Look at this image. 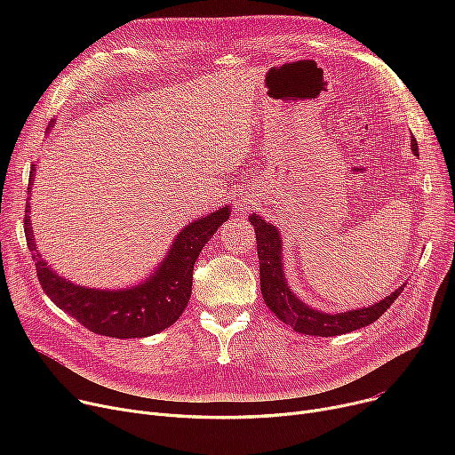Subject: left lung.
I'll use <instances>...</instances> for the list:
<instances>
[{
	"instance_id": "8db88e82",
	"label": "left lung",
	"mask_w": 455,
	"mask_h": 455,
	"mask_svg": "<svg viewBox=\"0 0 455 455\" xmlns=\"http://www.w3.org/2000/svg\"><path fill=\"white\" fill-rule=\"evenodd\" d=\"M411 143H413V153L419 155L417 140L413 138ZM249 221L254 225V230H256L261 295H264V300L269 306L271 312L299 333H306V336H314V338L315 336L331 338V336H339V333L354 331L362 326H369L371 323L378 321L381 315H384V312H387L389 306L400 297V293L405 288V283L400 285L395 293H391L384 300L372 304L371 307H360V309H354V312L333 314V315L317 312V309H312L306 304H302L291 293L288 283H285L283 271H282V258H280L282 242H280L278 230L271 223H266L256 213L251 215Z\"/></svg>"
}]
</instances>
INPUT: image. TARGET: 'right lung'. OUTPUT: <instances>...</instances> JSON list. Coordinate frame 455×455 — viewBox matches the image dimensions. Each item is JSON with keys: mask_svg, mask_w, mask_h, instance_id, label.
I'll list each match as a JSON object with an SVG mask.
<instances>
[{"mask_svg": "<svg viewBox=\"0 0 455 455\" xmlns=\"http://www.w3.org/2000/svg\"><path fill=\"white\" fill-rule=\"evenodd\" d=\"M29 177H33V170ZM28 210L29 206H26L23 227H26L28 247L33 251L42 290L84 328L117 339L153 336L170 328L182 315L191 297L196 259L204 243L230 215V208L225 206L199 221L189 223L177 235L170 254L146 283L124 291H101L71 283L44 264L38 258L40 254H36Z\"/></svg>", "mask_w": 455, "mask_h": 455, "instance_id": "right-lung-1", "label": "right lung"}]
</instances>
